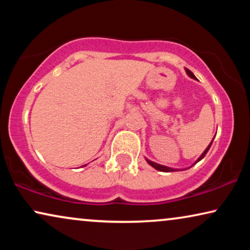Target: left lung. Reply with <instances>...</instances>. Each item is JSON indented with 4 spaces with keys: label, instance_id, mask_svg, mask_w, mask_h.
<instances>
[{
    "label": "left lung",
    "instance_id": "left-lung-1",
    "mask_svg": "<svg viewBox=\"0 0 250 250\" xmlns=\"http://www.w3.org/2000/svg\"><path fill=\"white\" fill-rule=\"evenodd\" d=\"M186 73L188 74V76H189V77L193 78V80H197V77L194 76L192 71H190L189 69H188V68H186ZM214 138H215V136H214ZM213 141H214V139L211 140V142L209 143V145H208L206 150H205V151H204L203 153H201L200 157L196 160V162H194L193 165H196V164H197L198 162H200V160L203 159L205 156H206V153L208 152V150H209V148H210V146H211V143H213ZM146 163H148L150 166H152L153 168L157 169V170H159V172H166V173H168V172H177V170H182V169H179V168H172V167H167V166L160 165V164H157V163H155V162H151V160H149L148 158H146ZM193 165H192V166H193ZM192 166H190V167H192ZM183 170H184V169H183Z\"/></svg>",
    "mask_w": 250,
    "mask_h": 250
}]
</instances>
